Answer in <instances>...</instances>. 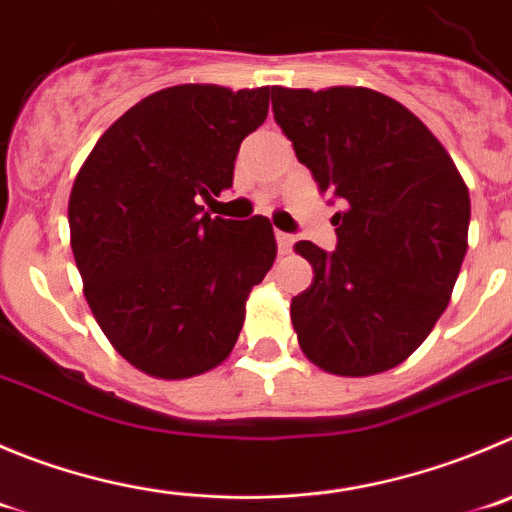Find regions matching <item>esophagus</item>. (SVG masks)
Segmentation results:
<instances>
[{
	"instance_id": "esophagus-1",
	"label": "esophagus",
	"mask_w": 512,
	"mask_h": 512,
	"mask_svg": "<svg viewBox=\"0 0 512 512\" xmlns=\"http://www.w3.org/2000/svg\"><path fill=\"white\" fill-rule=\"evenodd\" d=\"M275 240H278V250H280V255H288L290 250H293V245H295V237L293 234H288V232H275Z\"/></svg>"
}]
</instances>
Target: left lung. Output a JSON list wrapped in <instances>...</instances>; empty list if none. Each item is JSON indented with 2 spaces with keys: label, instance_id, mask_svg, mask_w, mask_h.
I'll return each instance as SVG.
<instances>
[{
  "label": "left lung",
  "instance_id": "8db88e82",
  "mask_svg": "<svg viewBox=\"0 0 512 512\" xmlns=\"http://www.w3.org/2000/svg\"><path fill=\"white\" fill-rule=\"evenodd\" d=\"M272 111L333 214L338 247L295 242L313 283L290 318L308 361L374 376L407 361L452 298L467 252L470 191L409 108L371 88H275Z\"/></svg>",
  "mask_w": 512,
  "mask_h": 512
}]
</instances>
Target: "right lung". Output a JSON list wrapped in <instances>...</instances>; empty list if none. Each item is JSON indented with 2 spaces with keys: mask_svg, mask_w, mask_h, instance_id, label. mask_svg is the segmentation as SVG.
<instances>
[{
  "mask_svg": "<svg viewBox=\"0 0 512 512\" xmlns=\"http://www.w3.org/2000/svg\"><path fill=\"white\" fill-rule=\"evenodd\" d=\"M272 90L186 83L113 123L73 181L70 245L100 331L138 371L191 379L232 353L252 288L275 262L267 217H212Z\"/></svg>",
  "mask_w": 512,
  "mask_h": 512,
  "instance_id": "right-lung-1",
  "label": "right lung"
}]
</instances>
